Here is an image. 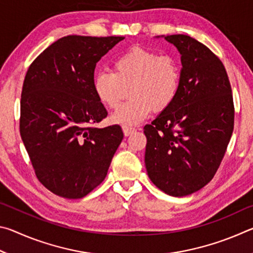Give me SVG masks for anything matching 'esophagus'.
Wrapping results in <instances>:
<instances>
[{
    "instance_id": "obj_1",
    "label": "esophagus",
    "mask_w": 253,
    "mask_h": 253,
    "mask_svg": "<svg viewBox=\"0 0 253 253\" xmlns=\"http://www.w3.org/2000/svg\"><path fill=\"white\" fill-rule=\"evenodd\" d=\"M135 128L134 127H130V126H123V131L125 136H129L131 134H134L135 132Z\"/></svg>"
}]
</instances>
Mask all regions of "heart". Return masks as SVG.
<instances>
[{
  "label": "heart",
  "instance_id": "1",
  "mask_svg": "<svg viewBox=\"0 0 253 253\" xmlns=\"http://www.w3.org/2000/svg\"><path fill=\"white\" fill-rule=\"evenodd\" d=\"M181 67L172 55L132 46L118 55L113 71L100 70L93 77V91L101 104L111 109L121 104L124 87L131 99L110 116L111 123L134 126L145 121L153 109L164 110L176 97L181 84Z\"/></svg>",
  "mask_w": 253,
  "mask_h": 253
}]
</instances>
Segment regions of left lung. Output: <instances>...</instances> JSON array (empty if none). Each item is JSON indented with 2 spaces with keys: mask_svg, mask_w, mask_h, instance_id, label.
<instances>
[{
  "mask_svg": "<svg viewBox=\"0 0 253 253\" xmlns=\"http://www.w3.org/2000/svg\"><path fill=\"white\" fill-rule=\"evenodd\" d=\"M162 38L181 54V84L172 104L144 127L145 166L160 190L181 198L219 169L233 131V97L223 63L208 46L184 34Z\"/></svg>",
  "mask_w": 253,
  "mask_h": 253,
  "instance_id": "left-lung-1",
  "label": "left lung"
}]
</instances>
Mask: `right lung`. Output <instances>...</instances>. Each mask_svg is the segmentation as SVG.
I'll use <instances>...</instances> for the list:
<instances>
[{"label":"right lung","mask_w":253,"mask_h":253,"mask_svg":"<svg viewBox=\"0 0 253 253\" xmlns=\"http://www.w3.org/2000/svg\"><path fill=\"white\" fill-rule=\"evenodd\" d=\"M124 39L63 37L25 75L20 134L38 179L61 198L81 199L99 185L124 138L121 126H93L107 110L92 85L97 62Z\"/></svg>","instance_id":"obj_1"}]
</instances>
